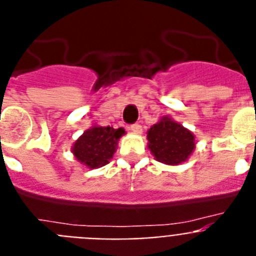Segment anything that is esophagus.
I'll list each match as a JSON object with an SVG mask.
<instances>
[{
	"label": "esophagus",
	"instance_id": "1",
	"mask_svg": "<svg viewBox=\"0 0 256 256\" xmlns=\"http://www.w3.org/2000/svg\"><path fill=\"white\" fill-rule=\"evenodd\" d=\"M130 130H132L134 134H142V132H143V128H142V126L139 124H134L130 126Z\"/></svg>",
	"mask_w": 256,
	"mask_h": 256
}]
</instances>
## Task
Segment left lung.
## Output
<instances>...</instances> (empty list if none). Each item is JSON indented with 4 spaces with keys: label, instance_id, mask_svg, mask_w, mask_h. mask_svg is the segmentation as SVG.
I'll use <instances>...</instances> for the list:
<instances>
[{
    "label": "left lung",
    "instance_id": "left-lung-1",
    "mask_svg": "<svg viewBox=\"0 0 256 256\" xmlns=\"http://www.w3.org/2000/svg\"><path fill=\"white\" fill-rule=\"evenodd\" d=\"M147 147L152 156L165 165H180L188 161L196 147L195 135L164 116L147 132Z\"/></svg>",
    "mask_w": 256,
    "mask_h": 256
}]
</instances>
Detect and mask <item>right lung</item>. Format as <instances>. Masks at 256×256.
I'll use <instances>...</instances> for the list:
<instances>
[{
  "instance_id": "add662e5",
  "label": "right lung",
  "mask_w": 256,
  "mask_h": 256,
  "mask_svg": "<svg viewBox=\"0 0 256 256\" xmlns=\"http://www.w3.org/2000/svg\"><path fill=\"white\" fill-rule=\"evenodd\" d=\"M124 134V128L92 124L74 142L72 152L74 158L88 169L102 168L113 158L118 140Z\"/></svg>"
}]
</instances>
